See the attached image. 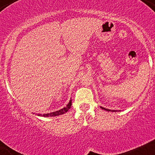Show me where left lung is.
<instances>
[{"mask_svg":"<svg viewBox=\"0 0 155 155\" xmlns=\"http://www.w3.org/2000/svg\"><path fill=\"white\" fill-rule=\"evenodd\" d=\"M101 108H102V109H104V110H106V111H112V112L117 111H116V110H110V109H108V108H104V107H101Z\"/></svg>","mask_w":155,"mask_h":155,"instance_id":"1","label":"left lung"}]
</instances>
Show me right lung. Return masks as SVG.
I'll use <instances>...</instances> for the list:
<instances>
[{
  "instance_id": "1",
  "label": "right lung",
  "mask_w": 155,
  "mask_h": 155,
  "mask_svg": "<svg viewBox=\"0 0 155 155\" xmlns=\"http://www.w3.org/2000/svg\"><path fill=\"white\" fill-rule=\"evenodd\" d=\"M71 102H72V100H70L68 104L66 106V107H64L63 108H62V109L59 110V111L51 112V113H49V114H38V116H41V117H55V116H59V115L63 114H65V112L68 111V110L70 109V108L71 107Z\"/></svg>"
}]
</instances>
